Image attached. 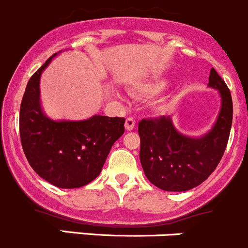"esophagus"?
I'll list each match as a JSON object with an SVG mask.
<instances>
[{"instance_id":"1","label":"esophagus","mask_w":248,"mask_h":248,"mask_svg":"<svg viewBox=\"0 0 248 248\" xmlns=\"http://www.w3.org/2000/svg\"><path fill=\"white\" fill-rule=\"evenodd\" d=\"M135 124H136V122H135L134 118H131V117H129V118L125 119V129L126 130H132L135 127Z\"/></svg>"}]
</instances>
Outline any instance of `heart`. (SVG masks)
Segmentation results:
<instances>
[{"label":"heart","instance_id":"1","mask_svg":"<svg viewBox=\"0 0 248 248\" xmlns=\"http://www.w3.org/2000/svg\"><path fill=\"white\" fill-rule=\"evenodd\" d=\"M165 87H166L165 82H154V83H151V84L143 85V87H142V92L149 95L159 94V93H160Z\"/></svg>","mask_w":248,"mask_h":248}]
</instances>
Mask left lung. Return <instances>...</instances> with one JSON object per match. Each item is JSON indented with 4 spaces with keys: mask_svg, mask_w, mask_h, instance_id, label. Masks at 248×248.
Instances as JSON below:
<instances>
[{
    "mask_svg": "<svg viewBox=\"0 0 248 248\" xmlns=\"http://www.w3.org/2000/svg\"><path fill=\"white\" fill-rule=\"evenodd\" d=\"M208 82L219 92L222 107L215 126L205 136H183L170 117L142 119L139 123L141 165L149 182L160 189L185 192L202 185L224 154L232 122V95L213 67Z\"/></svg>",
    "mask_w": 248,
    "mask_h": 248,
    "instance_id": "1",
    "label": "left lung"
}]
</instances>
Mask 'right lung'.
Here are the masks:
<instances>
[{
  "label": "right lung",
  "instance_id": "add662e5",
  "mask_svg": "<svg viewBox=\"0 0 248 248\" xmlns=\"http://www.w3.org/2000/svg\"><path fill=\"white\" fill-rule=\"evenodd\" d=\"M53 56L26 85L19 116L21 146L31 168L43 180L59 188H79L101 172L112 146L124 134L125 118L94 116L80 122L46 118L40 106V78Z\"/></svg>",
  "mask_w": 248,
  "mask_h": 248
}]
</instances>
